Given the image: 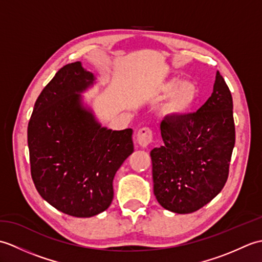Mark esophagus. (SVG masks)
Returning a JSON list of instances; mask_svg holds the SVG:
<instances>
[{
  "label": "esophagus",
  "mask_w": 262,
  "mask_h": 262,
  "mask_svg": "<svg viewBox=\"0 0 262 262\" xmlns=\"http://www.w3.org/2000/svg\"><path fill=\"white\" fill-rule=\"evenodd\" d=\"M136 140H137L138 145H141L142 147H146L153 140V133L151 128L149 127L141 128V129L137 132Z\"/></svg>",
  "instance_id": "obj_1"
}]
</instances>
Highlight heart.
Here are the masks:
<instances>
[{"instance_id": "1", "label": "heart", "mask_w": 262, "mask_h": 262, "mask_svg": "<svg viewBox=\"0 0 262 262\" xmlns=\"http://www.w3.org/2000/svg\"><path fill=\"white\" fill-rule=\"evenodd\" d=\"M158 92L162 96L170 94L169 101L166 103V111L170 114H183L191 108L196 100V88L189 81L177 83L176 80L164 82L159 85Z\"/></svg>"}]
</instances>
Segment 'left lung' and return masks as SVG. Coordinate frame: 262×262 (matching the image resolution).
<instances>
[{
    "mask_svg": "<svg viewBox=\"0 0 262 262\" xmlns=\"http://www.w3.org/2000/svg\"><path fill=\"white\" fill-rule=\"evenodd\" d=\"M161 135L163 146L151 151L155 197L173 213H193L225 186L235 144L232 94L219 71L207 101L193 114L165 116Z\"/></svg>",
    "mask_w": 262,
    "mask_h": 262,
    "instance_id": "1",
    "label": "left lung"
}]
</instances>
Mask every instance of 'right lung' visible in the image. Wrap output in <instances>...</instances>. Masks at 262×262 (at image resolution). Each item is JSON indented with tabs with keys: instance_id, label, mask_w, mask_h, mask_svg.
<instances>
[{
	"instance_id": "1",
	"label": "right lung",
	"mask_w": 262,
	"mask_h": 262,
	"mask_svg": "<svg viewBox=\"0 0 262 262\" xmlns=\"http://www.w3.org/2000/svg\"><path fill=\"white\" fill-rule=\"evenodd\" d=\"M94 81L80 62L63 66L43 88L28 124L30 171L39 194L75 217H91L114 199L113 181L134 152L133 129L101 127L81 104Z\"/></svg>"
}]
</instances>
